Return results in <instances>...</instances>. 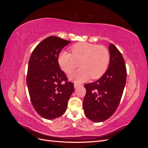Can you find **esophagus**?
Returning a JSON list of instances; mask_svg holds the SVG:
<instances>
[{
	"label": "esophagus",
	"instance_id": "1",
	"mask_svg": "<svg viewBox=\"0 0 148 148\" xmlns=\"http://www.w3.org/2000/svg\"><path fill=\"white\" fill-rule=\"evenodd\" d=\"M79 86H80L79 84H78V83H75V84H74V87H75V88H78V87Z\"/></svg>",
	"mask_w": 148,
	"mask_h": 148
}]
</instances>
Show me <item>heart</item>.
Instances as JSON below:
<instances>
[{
  "label": "heart",
  "mask_w": 148,
  "mask_h": 148,
  "mask_svg": "<svg viewBox=\"0 0 148 148\" xmlns=\"http://www.w3.org/2000/svg\"><path fill=\"white\" fill-rule=\"evenodd\" d=\"M71 54L62 52L58 57L61 69L71 74L79 66L82 67L70 77L77 83L86 81L89 78H100L108 69L110 60V53L106 47L88 42H79L70 47Z\"/></svg>",
  "instance_id": "heart-1"
}]
</instances>
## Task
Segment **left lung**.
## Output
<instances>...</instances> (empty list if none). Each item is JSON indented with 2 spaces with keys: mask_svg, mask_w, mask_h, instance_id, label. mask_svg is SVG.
<instances>
[{
  "mask_svg": "<svg viewBox=\"0 0 148 148\" xmlns=\"http://www.w3.org/2000/svg\"><path fill=\"white\" fill-rule=\"evenodd\" d=\"M109 49L110 60L106 72L96 82L84 84V113L95 122H103L114 114L126 84L127 69L122 53L113 44Z\"/></svg>",
  "mask_w": 148,
  "mask_h": 148,
  "instance_id": "left-lung-1",
  "label": "left lung"
}]
</instances>
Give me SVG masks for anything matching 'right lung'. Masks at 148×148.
<instances>
[{
  "label": "right lung",
  "instance_id": "1",
  "mask_svg": "<svg viewBox=\"0 0 148 148\" xmlns=\"http://www.w3.org/2000/svg\"><path fill=\"white\" fill-rule=\"evenodd\" d=\"M70 42L47 37L34 48L29 58L26 83L30 99L37 113L46 119L53 120L65 113L75 89L58 62L62 49Z\"/></svg>",
  "mask_w": 148,
  "mask_h": 148
}]
</instances>
